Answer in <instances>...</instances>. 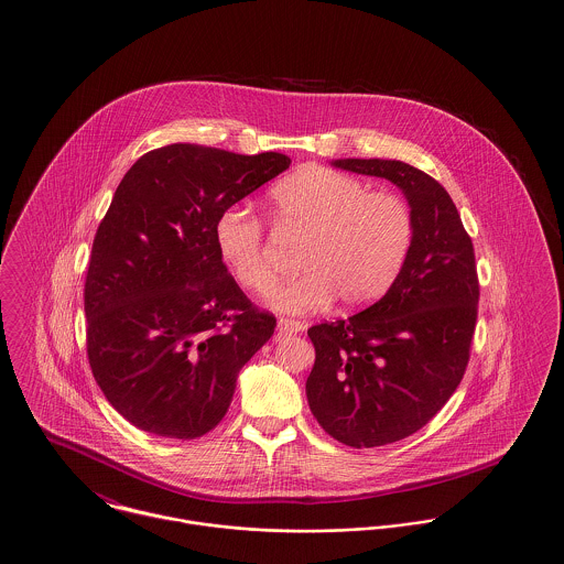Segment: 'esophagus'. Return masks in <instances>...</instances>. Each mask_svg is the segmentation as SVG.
<instances>
[{
  "mask_svg": "<svg viewBox=\"0 0 564 564\" xmlns=\"http://www.w3.org/2000/svg\"><path fill=\"white\" fill-rule=\"evenodd\" d=\"M304 329V323L295 322V319H288V317H281L279 319V332L281 334H300Z\"/></svg>",
  "mask_w": 564,
  "mask_h": 564,
  "instance_id": "esophagus-1",
  "label": "esophagus"
}]
</instances>
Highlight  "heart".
<instances>
[{
    "mask_svg": "<svg viewBox=\"0 0 564 564\" xmlns=\"http://www.w3.org/2000/svg\"><path fill=\"white\" fill-rule=\"evenodd\" d=\"M270 214L279 228L306 237L294 281L270 304L304 315L340 300L357 308L384 294L400 274L414 239V215L400 194L370 189L349 173L304 166L274 184ZM215 249L245 290L269 294L276 283L258 215L228 207L217 215Z\"/></svg>",
    "mask_w": 564,
    "mask_h": 564,
    "instance_id": "b5f03b06",
    "label": "heart"
}]
</instances>
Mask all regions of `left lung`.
I'll return each instance as SVG.
<instances>
[{"instance_id": "obj_1", "label": "left lung", "mask_w": 564, "mask_h": 564, "mask_svg": "<svg viewBox=\"0 0 564 564\" xmlns=\"http://www.w3.org/2000/svg\"><path fill=\"white\" fill-rule=\"evenodd\" d=\"M334 166L402 189L414 239L389 292L349 319L308 327L315 366L311 412L334 440L375 448L423 430L469 364L480 283L474 242L451 194L402 161L345 159Z\"/></svg>"}]
</instances>
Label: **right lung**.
<instances>
[{
	"instance_id": "right-lung-1",
	"label": "right lung",
	"mask_w": 564,
	"mask_h": 564,
	"mask_svg": "<svg viewBox=\"0 0 564 564\" xmlns=\"http://www.w3.org/2000/svg\"><path fill=\"white\" fill-rule=\"evenodd\" d=\"M290 162L173 143L143 154L116 188L84 283L86 355L134 427L173 440L209 433L239 370L274 334V315L221 262L214 226Z\"/></svg>"
}]
</instances>
